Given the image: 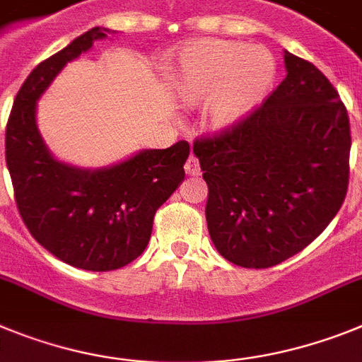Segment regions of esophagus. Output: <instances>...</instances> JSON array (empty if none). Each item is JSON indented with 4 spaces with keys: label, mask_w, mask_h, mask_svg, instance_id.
I'll use <instances>...</instances> for the list:
<instances>
[{
    "label": "esophagus",
    "mask_w": 362,
    "mask_h": 362,
    "mask_svg": "<svg viewBox=\"0 0 362 362\" xmlns=\"http://www.w3.org/2000/svg\"><path fill=\"white\" fill-rule=\"evenodd\" d=\"M185 173H187L189 177H199L200 163H199V158H197V156L191 155L189 158H187V162H185Z\"/></svg>",
    "instance_id": "esophagus-1"
}]
</instances>
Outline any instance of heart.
<instances>
[{
	"instance_id": "b5f03b06",
	"label": "heart",
	"mask_w": 362,
	"mask_h": 362,
	"mask_svg": "<svg viewBox=\"0 0 362 362\" xmlns=\"http://www.w3.org/2000/svg\"><path fill=\"white\" fill-rule=\"evenodd\" d=\"M275 74V59L262 47L200 40L180 52L177 83L187 103L209 102L215 98L213 125L229 129L262 103Z\"/></svg>"
}]
</instances>
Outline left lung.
I'll list each match as a JSON object with an SVG mask.
<instances>
[{
  "label": "left lung",
  "instance_id": "8db88e82",
  "mask_svg": "<svg viewBox=\"0 0 362 362\" xmlns=\"http://www.w3.org/2000/svg\"><path fill=\"white\" fill-rule=\"evenodd\" d=\"M281 86L233 127L194 140L218 253L266 269L312 244L341 209L350 178V118L328 78L284 52Z\"/></svg>",
  "mask_w": 362,
  "mask_h": 362
}]
</instances>
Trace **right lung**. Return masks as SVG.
I'll use <instances>...</instances> for the list:
<instances>
[{"label":"right lung","mask_w":362,"mask_h":362,"mask_svg":"<svg viewBox=\"0 0 362 362\" xmlns=\"http://www.w3.org/2000/svg\"><path fill=\"white\" fill-rule=\"evenodd\" d=\"M107 34L94 27L37 65L16 94L5 133L14 200L27 229L49 253L89 272L120 269L142 255L156 209L184 180L189 156L185 140L96 171L50 155L37 133L36 100L69 62Z\"/></svg>","instance_id":"obj_1"}]
</instances>
